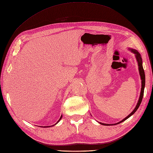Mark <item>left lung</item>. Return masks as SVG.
<instances>
[{"instance_id": "8db88e82", "label": "left lung", "mask_w": 153, "mask_h": 153, "mask_svg": "<svg viewBox=\"0 0 153 153\" xmlns=\"http://www.w3.org/2000/svg\"><path fill=\"white\" fill-rule=\"evenodd\" d=\"M130 50L132 53H134L135 54V56L136 58V60L138 61V70H139V73H140V77H141V80H142V88H141V92H140V97H139V100L138 101V103H137L136 107L134 108V110L132 111V112L128 116H127L125 118H124L123 120H121L120 122L117 123H114V124H106V123H100L101 125H117V124H119L121 122H123L125 120H126L127 119H128L129 117H131L132 114H134L135 112L138 110V108H139L140 105L142 103V101L143 99V92H144V88H145V84H146V76H145V72H144V70L143 68V66H142V57H141V55L140 53L137 51L136 50L134 49H129Z\"/></svg>"}]
</instances>
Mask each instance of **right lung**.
Instances as JSON below:
<instances>
[{"label": "right lung", "instance_id": "right-lung-1", "mask_svg": "<svg viewBox=\"0 0 153 153\" xmlns=\"http://www.w3.org/2000/svg\"><path fill=\"white\" fill-rule=\"evenodd\" d=\"M62 115H61V117H60V118H59V120H58V121H57V123H56V124H54V125H52V126H45V127H53V126H54V125H56V124H57V123H58V122H59V121H60V120H61V118H62Z\"/></svg>", "mask_w": 153, "mask_h": 153}]
</instances>
